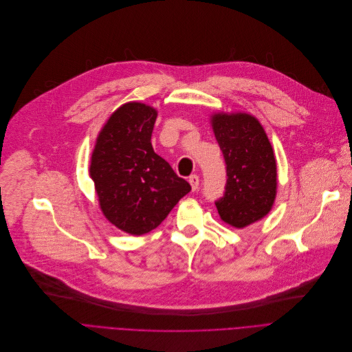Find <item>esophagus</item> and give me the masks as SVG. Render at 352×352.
I'll use <instances>...</instances> for the list:
<instances>
[{
	"instance_id": "obj_1",
	"label": "esophagus",
	"mask_w": 352,
	"mask_h": 352,
	"mask_svg": "<svg viewBox=\"0 0 352 352\" xmlns=\"http://www.w3.org/2000/svg\"><path fill=\"white\" fill-rule=\"evenodd\" d=\"M189 183H190V186H192V190L195 192L199 188V176L197 175H192L189 177Z\"/></svg>"
}]
</instances>
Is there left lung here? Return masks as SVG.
Masks as SVG:
<instances>
[{
  "instance_id": "8db88e82",
  "label": "left lung",
  "mask_w": 352,
  "mask_h": 352,
  "mask_svg": "<svg viewBox=\"0 0 352 352\" xmlns=\"http://www.w3.org/2000/svg\"><path fill=\"white\" fill-rule=\"evenodd\" d=\"M210 126L226 162V192L216 202L221 219L236 229L271 212L278 192L272 144L255 116L235 111L210 114Z\"/></svg>"
}]
</instances>
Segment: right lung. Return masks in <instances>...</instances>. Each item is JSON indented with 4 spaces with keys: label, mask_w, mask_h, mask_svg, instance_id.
<instances>
[{
    "label": "right lung",
    "mask_w": 352,
    "mask_h": 352,
    "mask_svg": "<svg viewBox=\"0 0 352 352\" xmlns=\"http://www.w3.org/2000/svg\"><path fill=\"white\" fill-rule=\"evenodd\" d=\"M157 110L129 102L114 110L98 131L90 157L100 210L129 235L157 228L190 185L155 153L152 131Z\"/></svg>",
    "instance_id": "add662e5"
}]
</instances>
